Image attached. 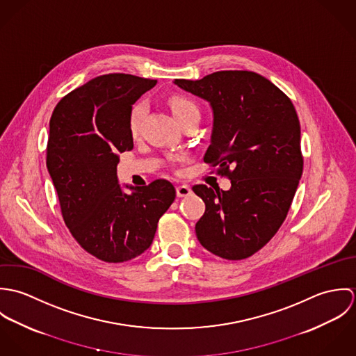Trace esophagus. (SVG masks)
Here are the masks:
<instances>
[{
	"label": "esophagus",
	"instance_id": "1",
	"mask_svg": "<svg viewBox=\"0 0 356 356\" xmlns=\"http://www.w3.org/2000/svg\"><path fill=\"white\" fill-rule=\"evenodd\" d=\"M192 195V189L188 185H179L177 186V196L178 197H188Z\"/></svg>",
	"mask_w": 356,
	"mask_h": 356
}]
</instances>
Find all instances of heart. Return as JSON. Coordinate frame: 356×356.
<instances>
[{
	"label": "heart",
	"mask_w": 356,
	"mask_h": 356,
	"mask_svg": "<svg viewBox=\"0 0 356 356\" xmlns=\"http://www.w3.org/2000/svg\"><path fill=\"white\" fill-rule=\"evenodd\" d=\"M170 106H171V111H172V113H174V116L177 119L182 118L184 115H186V113H189L192 111H199V108H197V105L195 102H191L186 97H181V96L172 97L170 100ZM144 112H145V106H144L143 102H138V104H136L133 106V109L130 112V118H129V130H130L131 136H137L138 134Z\"/></svg>",
	"instance_id": "obj_1"
}]
</instances>
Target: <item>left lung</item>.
Instances as JSON below:
<instances>
[{
    "instance_id": "1",
    "label": "left lung",
    "mask_w": 356,
    "mask_h": 356,
    "mask_svg": "<svg viewBox=\"0 0 356 356\" xmlns=\"http://www.w3.org/2000/svg\"><path fill=\"white\" fill-rule=\"evenodd\" d=\"M174 83L212 106L204 161L232 182L229 191L192 188L205 203L196 236L211 254L247 259L284 223L303 174L296 109L282 90L252 71H218Z\"/></svg>"
}]
</instances>
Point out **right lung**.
<instances>
[{
    "mask_svg": "<svg viewBox=\"0 0 356 356\" xmlns=\"http://www.w3.org/2000/svg\"><path fill=\"white\" fill-rule=\"evenodd\" d=\"M156 83L130 74L102 75L64 96L51 113L47 167L64 223L102 261L122 263L145 252L175 200L165 179L124 193L116 177L118 154L133 149L131 105Z\"/></svg>",
    "mask_w": 356,
    "mask_h": 356,
    "instance_id": "right-lung-1",
    "label": "right lung"
}]
</instances>
